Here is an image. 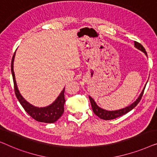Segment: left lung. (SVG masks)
Instances as JSON below:
<instances>
[{"mask_svg":"<svg viewBox=\"0 0 157 157\" xmlns=\"http://www.w3.org/2000/svg\"><path fill=\"white\" fill-rule=\"evenodd\" d=\"M134 47H135L136 49L141 50V51L144 52V53L146 55V56L147 57V53L146 52V50L144 49V48L141 45L140 43H137V42L134 41ZM148 82V81H147ZM146 83V85H147ZM146 85L144 86V87L143 88L142 92H141L140 96L138 97V98L134 101L133 103L131 104V105L127 106L124 108H122V109H117V110H113V111H109V110H106L105 109H102L99 107V106L97 105V103L95 102L93 99H92L91 97L89 96L90 100V103H91L92 105V110H93L94 113L96 114L98 117H100L101 120H114V119H116L119 117H121L124 115V114H127V112H129L131 111L132 109H133L134 107H136V105H138V103L140 102V101L141 100V98L143 95V92H144V90L145 89Z\"/></svg>","mask_w":157,"mask_h":157,"instance_id":"obj_1","label":"left lung"}]
</instances>
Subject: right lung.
I'll use <instances>...</instances> for the list:
<instances>
[{"label":"right lung","mask_w":157,"mask_h":157,"mask_svg":"<svg viewBox=\"0 0 157 157\" xmlns=\"http://www.w3.org/2000/svg\"><path fill=\"white\" fill-rule=\"evenodd\" d=\"M15 56V52L13 55L11 62V72L13 75V83H14L15 93L16 98L20 101L22 107L24 108L25 112L37 122L44 123H54L62 116L64 112V104L65 102V88L62 90L60 94L57 97V99L52 104L47 107H38L31 105L28 101L23 98V97L20 93V91L17 87L16 80L15 78L14 70H13V63Z\"/></svg>","instance_id":"obj_1"}]
</instances>
